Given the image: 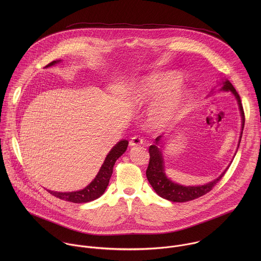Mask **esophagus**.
I'll use <instances>...</instances> for the list:
<instances>
[{
  "label": "esophagus",
  "mask_w": 261,
  "mask_h": 261,
  "mask_svg": "<svg viewBox=\"0 0 261 261\" xmlns=\"http://www.w3.org/2000/svg\"><path fill=\"white\" fill-rule=\"evenodd\" d=\"M143 143H144L143 139H141L140 137L137 136V137L132 138V140L129 141V146H130V147H138V146L143 145Z\"/></svg>",
  "instance_id": "34e87169"
}]
</instances>
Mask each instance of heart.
Masks as SVG:
<instances>
[{"instance_id": "obj_1", "label": "heart", "mask_w": 261, "mask_h": 261, "mask_svg": "<svg viewBox=\"0 0 261 261\" xmlns=\"http://www.w3.org/2000/svg\"><path fill=\"white\" fill-rule=\"evenodd\" d=\"M181 83V75L175 71L152 72L140 81L133 102L137 106L151 105L146 116L150 129L164 130L184 117L193 91L180 86Z\"/></svg>"}]
</instances>
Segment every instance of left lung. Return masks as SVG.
<instances>
[{
  "instance_id": "obj_1",
  "label": "left lung",
  "mask_w": 261,
  "mask_h": 261,
  "mask_svg": "<svg viewBox=\"0 0 261 261\" xmlns=\"http://www.w3.org/2000/svg\"><path fill=\"white\" fill-rule=\"evenodd\" d=\"M218 85H220L221 87L218 89L219 91H229L231 92L235 99L237 100L238 103V109L240 112V116H241V132H240V137H239V142H238V146L236 151L233 155V159L238 150L239 145H240V141L242 138V133H243V128H244V122H245V118H244V112H243V108H242V103H241V99L239 97V94L237 93L236 89L233 87L232 83L226 79L222 78L221 81L218 83ZM216 91H214V89H212L211 94L215 93ZM165 141L166 139L164 138V136H159L155 140H154V144L151 145L149 147V163L148 170L146 172L148 181H149L150 186L152 187V189L154 190V192L162 198L172 201V202H187V201H191L194 199H197L205 194H207L208 192H210L212 190V188L215 186L220 179L224 176V174L226 173V171L228 170V168L230 167V164L232 162H230V164L226 167V169L221 173V175L219 177H217L216 179H214L213 181L204 184V185H197V186H185V185H181L178 184L174 181H172L165 172V162H164V154H163V149H164V145H165Z\"/></svg>"
}]
</instances>
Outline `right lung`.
I'll return each instance as SVG.
<instances>
[{"mask_svg": "<svg viewBox=\"0 0 261 261\" xmlns=\"http://www.w3.org/2000/svg\"><path fill=\"white\" fill-rule=\"evenodd\" d=\"M61 61L62 60L53 61L49 63L47 66H45V68L52 67L60 63ZM127 146H128V142L126 140H121L114 147H112V149L108 153L95 178L91 181L90 184H88L82 190L73 191V192H57V191H51V190H47V191L51 195L61 200H65L72 203H87L99 198L109 186L110 179L112 177V171H113V166L116 160L122 155V153L127 149Z\"/></svg>", "mask_w": 261, "mask_h": 261, "instance_id": "add662e5", "label": "right lung"}]
</instances>
